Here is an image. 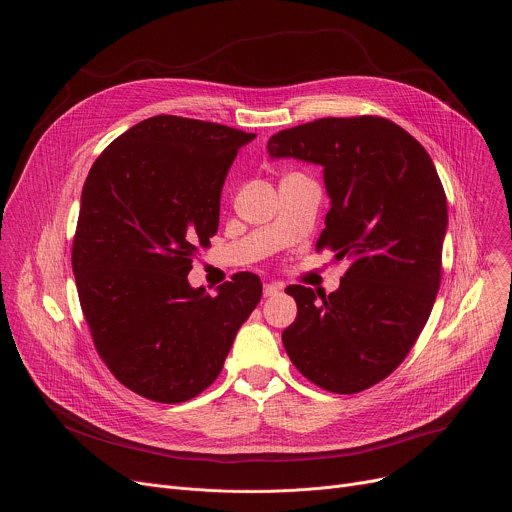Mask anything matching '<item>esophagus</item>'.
I'll list each match as a JSON object with an SVG mask.
<instances>
[{
	"instance_id": "esophagus-1",
	"label": "esophagus",
	"mask_w": 512,
	"mask_h": 512,
	"mask_svg": "<svg viewBox=\"0 0 512 512\" xmlns=\"http://www.w3.org/2000/svg\"><path fill=\"white\" fill-rule=\"evenodd\" d=\"M277 294H279V285H275V283H265L263 285V296L265 298H273Z\"/></svg>"
}]
</instances>
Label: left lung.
<instances>
[{"mask_svg": "<svg viewBox=\"0 0 512 512\" xmlns=\"http://www.w3.org/2000/svg\"><path fill=\"white\" fill-rule=\"evenodd\" d=\"M267 152L324 168L332 206L316 249L350 261L328 296L289 287L298 318L281 334L285 352L330 393L369 389L409 354L440 289L448 229L442 180L413 135L373 115L283 129Z\"/></svg>", "mask_w": 512, "mask_h": 512, "instance_id": "left-lung-1", "label": "left lung"}]
</instances>
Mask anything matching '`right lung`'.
<instances>
[{"mask_svg": "<svg viewBox=\"0 0 512 512\" xmlns=\"http://www.w3.org/2000/svg\"><path fill=\"white\" fill-rule=\"evenodd\" d=\"M251 139L156 115L109 143L85 180L72 241L81 308L107 369L145 399L182 403L210 387L261 300L255 273H235L214 298L186 277L216 235L227 172Z\"/></svg>", "mask_w": 512, "mask_h": 512, "instance_id": "1", "label": "right lung"}]
</instances>
